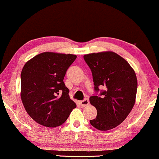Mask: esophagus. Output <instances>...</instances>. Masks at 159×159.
<instances>
[{"label":"esophagus","mask_w":159,"mask_h":159,"mask_svg":"<svg viewBox=\"0 0 159 159\" xmlns=\"http://www.w3.org/2000/svg\"><path fill=\"white\" fill-rule=\"evenodd\" d=\"M80 106L81 107L88 106V105H89V99H87V98H85V99H84L83 100L80 101Z\"/></svg>","instance_id":"esophagus-1"}]
</instances>
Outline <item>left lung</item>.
Segmentation results:
<instances>
[{
    "mask_svg": "<svg viewBox=\"0 0 159 159\" xmlns=\"http://www.w3.org/2000/svg\"><path fill=\"white\" fill-rule=\"evenodd\" d=\"M93 76L95 93L90 102L97 110L90 123L100 130L120 125L131 111L136 100L137 79L134 69L125 59L114 52L84 55ZM104 87L105 90L99 88Z\"/></svg>",
    "mask_w": 159,
    "mask_h": 159,
    "instance_id": "obj_1",
    "label": "left lung"
}]
</instances>
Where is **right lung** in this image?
<instances>
[{"label": "right lung", "instance_id": "obj_1", "mask_svg": "<svg viewBox=\"0 0 159 159\" xmlns=\"http://www.w3.org/2000/svg\"><path fill=\"white\" fill-rule=\"evenodd\" d=\"M76 58L74 54L44 52L23 66L21 99L26 112L38 124L47 127L60 126L76 107L63 82Z\"/></svg>", "mask_w": 159, "mask_h": 159}]
</instances>
